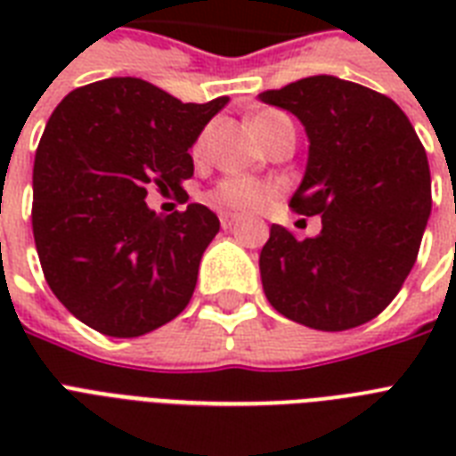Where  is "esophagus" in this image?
I'll list each match as a JSON object with an SVG mask.
<instances>
[{
    "label": "esophagus",
    "instance_id": "1",
    "mask_svg": "<svg viewBox=\"0 0 456 456\" xmlns=\"http://www.w3.org/2000/svg\"><path fill=\"white\" fill-rule=\"evenodd\" d=\"M220 222H222V227H224V229H232L236 222H239V217H236V215H222Z\"/></svg>",
    "mask_w": 456,
    "mask_h": 456
}]
</instances>
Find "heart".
<instances>
[{"label": "heart", "instance_id": "obj_1", "mask_svg": "<svg viewBox=\"0 0 456 456\" xmlns=\"http://www.w3.org/2000/svg\"><path fill=\"white\" fill-rule=\"evenodd\" d=\"M281 113H274V110H265V113H257L253 120H250V130L260 142L265 144V139L270 134L272 125L281 120ZM208 132H200L196 144H193V156L199 158L200 153L206 151ZM274 186L267 184V182H257V179L248 177H227L220 179L217 184L208 191V200L210 206L220 208V210H229V213H253L257 208H263L267 200L274 196Z\"/></svg>", "mask_w": 456, "mask_h": 456}]
</instances>
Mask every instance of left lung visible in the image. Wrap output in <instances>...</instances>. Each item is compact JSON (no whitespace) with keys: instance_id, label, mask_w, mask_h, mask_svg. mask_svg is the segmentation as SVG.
Returning a JSON list of instances; mask_svg holds the SVG:
<instances>
[{"instance_id":"1","label":"left lung","mask_w":456,"mask_h":456,"mask_svg":"<svg viewBox=\"0 0 456 456\" xmlns=\"http://www.w3.org/2000/svg\"><path fill=\"white\" fill-rule=\"evenodd\" d=\"M260 102L305 125L307 167L289 206L322 215L310 239L272 224L260 250L265 296L319 331L367 324L417 263L433 203L424 144L393 99L333 75L267 89Z\"/></svg>"}]
</instances>
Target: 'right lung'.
<instances>
[{"mask_svg":"<svg viewBox=\"0 0 456 456\" xmlns=\"http://www.w3.org/2000/svg\"><path fill=\"white\" fill-rule=\"evenodd\" d=\"M227 102L182 103L139 77H109L56 106L35 153L32 234L46 284L82 324L134 338L189 305L220 220L200 203L156 215L146 189L184 191L189 149Z\"/></svg>","mask_w":456,"mask_h":456,"instance_id":"obj_1","label":"right lung"}]
</instances>
